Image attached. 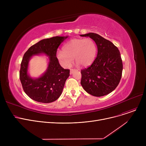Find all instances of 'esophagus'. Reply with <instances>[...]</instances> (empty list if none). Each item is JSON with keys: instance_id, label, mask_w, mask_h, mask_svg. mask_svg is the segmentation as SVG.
<instances>
[{"instance_id": "34e87169", "label": "esophagus", "mask_w": 146, "mask_h": 146, "mask_svg": "<svg viewBox=\"0 0 146 146\" xmlns=\"http://www.w3.org/2000/svg\"><path fill=\"white\" fill-rule=\"evenodd\" d=\"M76 70V69H73V68L71 69V70H70V74H72Z\"/></svg>"}]
</instances>
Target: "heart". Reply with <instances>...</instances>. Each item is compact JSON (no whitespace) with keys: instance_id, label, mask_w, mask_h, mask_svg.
Segmentation results:
<instances>
[{"instance_id":"heart-1","label":"heart","mask_w":146,"mask_h":146,"mask_svg":"<svg viewBox=\"0 0 146 146\" xmlns=\"http://www.w3.org/2000/svg\"><path fill=\"white\" fill-rule=\"evenodd\" d=\"M96 52V44L92 39L74 38L64 45L63 51L57 52V57L66 67H70L74 57L78 64L87 67L93 63Z\"/></svg>"}]
</instances>
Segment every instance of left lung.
<instances>
[{
	"label": "left lung",
	"mask_w": 146,
	"mask_h": 146,
	"mask_svg": "<svg viewBox=\"0 0 146 146\" xmlns=\"http://www.w3.org/2000/svg\"><path fill=\"white\" fill-rule=\"evenodd\" d=\"M80 36L90 37L98 47V54L92 64L81 70V85L91 95H108L117 87L121 79L123 65L120 52L112 42L97 34Z\"/></svg>",
	"instance_id": "8db88e82"
}]
</instances>
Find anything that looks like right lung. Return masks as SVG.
<instances>
[{"label": "right lung", "mask_w": 146, "mask_h": 146, "mask_svg": "<svg viewBox=\"0 0 146 146\" xmlns=\"http://www.w3.org/2000/svg\"><path fill=\"white\" fill-rule=\"evenodd\" d=\"M68 36H54L38 42L25 52L21 64L19 78L25 94L33 100L42 103H50L60 97L70 70L61 67L56 57L57 48ZM40 53L49 56L48 70L41 77L32 79L27 70L30 58Z\"/></svg>", "instance_id": "right-lung-1"}]
</instances>
